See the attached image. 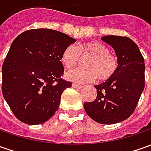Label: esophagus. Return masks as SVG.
Listing matches in <instances>:
<instances>
[{"label": "esophagus", "instance_id": "34e87169", "mask_svg": "<svg viewBox=\"0 0 151 151\" xmlns=\"http://www.w3.org/2000/svg\"><path fill=\"white\" fill-rule=\"evenodd\" d=\"M72 86L74 88H76V89H81V88H82V86L80 84H77V83H73Z\"/></svg>", "mask_w": 151, "mask_h": 151}]
</instances>
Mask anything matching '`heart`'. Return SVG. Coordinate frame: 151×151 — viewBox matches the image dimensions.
<instances>
[{
	"mask_svg": "<svg viewBox=\"0 0 151 151\" xmlns=\"http://www.w3.org/2000/svg\"><path fill=\"white\" fill-rule=\"evenodd\" d=\"M91 56L87 62V70H74L66 73L65 77L76 83L91 82L98 76L101 81L113 78L119 70L117 57L109 53L105 44L98 41L80 44L77 47L70 45L63 51L60 57L61 63L68 70L76 66L80 56Z\"/></svg>",
	"mask_w": 151,
	"mask_h": 151,
	"instance_id": "1",
	"label": "heart"
}]
</instances>
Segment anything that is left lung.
I'll list each match as a JSON object with an SVG mask.
<instances>
[{"label": "left lung", "mask_w": 151, "mask_h": 151, "mask_svg": "<svg viewBox=\"0 0 151 151\" xmlns=\"http://www.w3.org/2000/svg\"><path fill=\"white\" fill-rule=\"evenodd\" d=\"M101 39L115 50L119 70L113 78L95 86L96 97L85 102L88 116L99 124H113L135 110L145 88V60L137 44L128 37L107 35Z\"/></svg>", "instance_id": "left-lung-1"}]
</instances>
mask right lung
<instances>
[{
	"mask_svg": "<svg viewBox=\"0 0 151 151\" xmlns=\"http://www.w3.org/2000/svg\"><path fill=\"white\" fill-rule=\"evenodd\" d=\"M76 39L53 29H30L11 45L2 65V94L15 117L27 124L46 122L72 83L61 77L60 57Z\"/></svg>",
	"mask_w": 151,
	"mask_h": 151,
	"instance_id": "right-lung-1",
	"label": "right lung"
}]
</instances>
